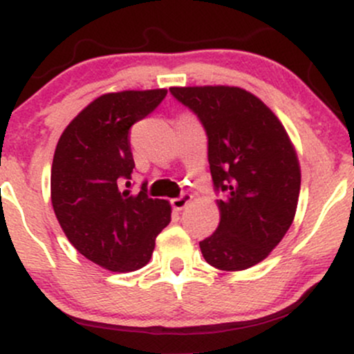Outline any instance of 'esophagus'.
<instances>
[{"label":"esophagus","mask_w":354,"mask_h":354,"mask_svg":"<svg viewBox=\"0 0 354 354\" xmlns=\"http://www.w3.org/2000/svg\"><path fill=\"white\" fill-rule=\"evenodd\" d=\"M191 200H193V196H191L189 193H183L181 196L173 198L171 205H173V208L176 209V211H181L183 208H186V205H189Z\"/></svg>","instance_id":"esophagus-1"}]
</instances>
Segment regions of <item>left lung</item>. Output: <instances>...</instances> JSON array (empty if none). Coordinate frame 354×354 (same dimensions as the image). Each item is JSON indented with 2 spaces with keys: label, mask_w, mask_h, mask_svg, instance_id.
<instances>
[{
  "label": "left lung",
  "mask_w": 354,
  "mask_h": 354,
  "mask_svg": "<svg viewBox=\"0 0 354 354\" xmlns=\"http://www.w3.org/2000/svg\"><path fill=\"white\" fill-rule=\"evenodd\" d=\"M200 118L219 225L200 241L206 263L223 271L258 265L290 230L298 206L301 169L281 121L261 100L238 86L169 88Z\"/></svg>",
  "instance_id": "1"
}]
</instances>
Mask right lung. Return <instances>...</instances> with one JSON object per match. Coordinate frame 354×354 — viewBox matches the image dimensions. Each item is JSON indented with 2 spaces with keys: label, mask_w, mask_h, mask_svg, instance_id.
Returning <instances> with one entry per match:
<instances>
[{
  "label": "right lung",
  "mask_w": 354,
  "mask_h": 354,
  "mask_svg": "<svg viewBox=\"0 0 354 354\" xmlns=\"http://www.w3.org/2000/svg\"><path fill=\"white\" fill-rule=\"evenodd\" d=\"M166 89L108 93L88 104L61 135L51 166V203L66 238L89 261L118 273L151 259L154 239L171 221L166 200L129 186L135 160L129 129L154 111Z\"/></svg>",
  "instance_id": "add662e5"
}]
</instances>
